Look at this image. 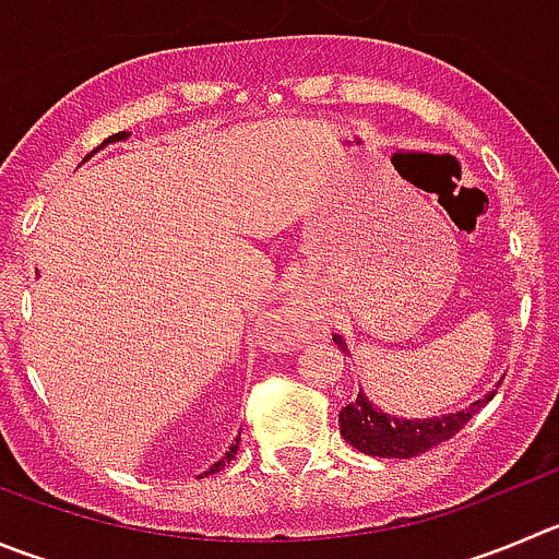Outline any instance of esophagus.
Wrapping results in <instances>:
<instances>
[{
  "label": "esophagus",
  "mask_w": 559,
  "mask_h": 559,
  "mask_svg": "<svg viewBox=\"0 0 559 559\" xmlns=\"http://www.w3.org/2000/svg\"><path fill=\"white\" fill-rule=\"evenodd\" d=\"M284 317L286 322H292V325H300V331H304V322H309L311 317H309V306H297V304H292V306H286L284 309Z\"/></svg>",
  "instance_id": "obj_1"
}]
</instances>
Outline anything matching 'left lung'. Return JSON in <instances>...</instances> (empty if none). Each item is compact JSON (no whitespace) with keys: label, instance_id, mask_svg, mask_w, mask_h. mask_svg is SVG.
Returning a JSON list of instances; mask_svg holds the SVG:
<instances>
[{"label":"left lung","instance_id":"1","mask_svg":"<svg viewBox=\"0 0 559 559\" xmlns=\"http://www.w3.org/2000/svg\"><path fill=\"white\" fill-rule=\"evenodd\" d=\"M333 342L338 344V350L344 356H350L342 336H333ZM491 397L493 391L485 394V400H477V403H472L463 411H455V414L432 416V419H400V416L383 414L380 408H374L367 400V394L358 391V397L338 411V427H342L344 441H350L364 455L416 457L438 447L441 441H450Z\"/></svg>","mask_w":559,"mask_h":559}]
</instances>
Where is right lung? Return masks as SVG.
Masks as SVG:
<instances>
[{"instance_id":"obj_1","label":"right lung","mask_w":559,"mask_h":559,"mask_svg":"<svg viewBox=\"0 0 559 559\" xmlns=\"http://www.w3.org/2000/svg\"><path fill=\"white\" fill-rule=\"evenodd\" d=\"M123 138H127V132H118V134H112V138H107V140H104L102 145H107V143H115V140H123ZM237 447H239V438H234V444L228 447V452H226V455H223L221 461H217V463H212V468H209V472H203V474H215V472H221V468L226 466V463L231 461L234 455H237Z\"/></svg>"}]
</instances>
